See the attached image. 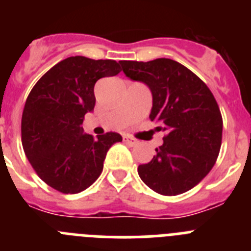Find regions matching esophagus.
Instances as JSON below:
<instances>
[{
	"mask_svg": "<svg viewBox=\"0 0 251 251\" xmlns=\"http://www.w3.org/2000/svg\"><path fill=\"white\" fill-rule=\"evenodd\" d=\"M123 141L127 143L128 146H130V147H133V146L138 145V141L134 138H132V137H128V136H124L123 137Z\"/></svg>",
	"mask_w": 251,
	"mask_h": 251,
	"instance_id": "esophagus-1",
	"label": "esophagus"
}]
</instances>
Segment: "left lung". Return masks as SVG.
Instances as JSON below:
<instances>
[{
  "mask_svg": "<svg viewBox=\"0 0 251 251\" xmlns=\"http://www.w3.org/2000/svg\"><path fill=\"white\" fill-rule=\"evenodd\" d=\"M130 80L152 93L150 118L163 130L156 156L138 166L141 179L157 194L176 196L191 190L211 171L223 138V118L214 95L200 77L175 60L119 61Z\"/></svg>",
  "mask_w": 251,
  "mask_h": 251,
  "instance_id": "left-lung-1",
  "label": "left lung"
}]
</instances>
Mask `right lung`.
<instances>
[{
    "label": "right lung",
    "mask_w": 251,
    "mask_h": 251,
    "mask_svg": "<svg viewBox=\"0 0 251 251\" xmlns=\"http://www.w3.org/2000/svg\"><path fill=\"white\" fill-rule=\"evenodd\" d=\"M121 73L114 60L70 56L41 76L26 99L22 113V147L39 177L63 194L89 187L103 171L106 152L118 133L98 139L84 133V115L95 105L94 85Z\"/></svg>",
    "instance_id": "1"
}]
</instances>
